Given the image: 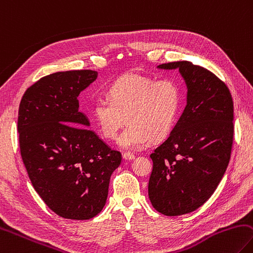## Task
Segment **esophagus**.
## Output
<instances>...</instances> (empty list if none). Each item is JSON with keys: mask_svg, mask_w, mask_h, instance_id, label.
Returning <instances> with one entry per match:
<instances>
[{"mask_svg": "<svg viewBox=\"0 0 253 253\" xmlns=\"http://www.w3.org/2000/svg\"><path fill=\"white\" fill-rule=\"evenodd\" d=\"M123 158L125 160H132V159H135V155L131 153H124Z\"/></svg>", "mask_w": 253, "mask_h": 253, "instance_id": "34e87169", "label": "esophagus"}]
</instances>
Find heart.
Instances as JSON below:
<instances>
[{
    "mask_svg": "<svg viewBox=\"0 0 253 253\" xmlns=\"http://www.w3.org/2000/svg\"><path fill=\"white\" fill-rule=\"evenodd\" d=\"M108 98L96 99L91 115L105 138L115 139L126 119L129 123L118 138L125 149L144 148L150 140L170 134L181 112L183 93L177 80L125 75L107 90Z\"/></svg>",
    "mask_w": 253,
    "mask_h": 253,
    "instance_id": "obj_1",
    "label": "heart"
}]
</instances>
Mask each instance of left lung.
<instances>
[{
	"mask_svg": "<svg viewBox=\"0 0 253 253\" xmlns=\"http://www.w3.org/2000/svg\"><path fill=\"white\" fill-rule=\"evenodd\" d=\"M158 68H179L188 88L185 111L150 154L151 205L173 217L198 209L221 181L232 149L233 100L228 86L204 67L181 61Z\"/></svg>",
	"mask_w": 253,
	"mask_h": 253,
	"instance_id": "8db88e82",
	"label": "left lung"
}]
</instances>
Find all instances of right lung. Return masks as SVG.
Listing matches in <instances>:
<instances>
[{
	"instance_id": "obj_1",
	"label": "right lung",
	"mask_w": 253,
	"mask_h": 253,
	"mask_svg": "<svg viewBox=\"0 0 253 253\" xmlns=\"http://www.w3.org/2000/svg\"><path fill=\"white\" fill-rule=\"evenodd\" d=\"M96 79L90 70L57 72L30 86L18 108L21 156L34 189L59 217L88 220L106 204L122 163L79 111V95Z\"/></svg>"
}]
</instances>
